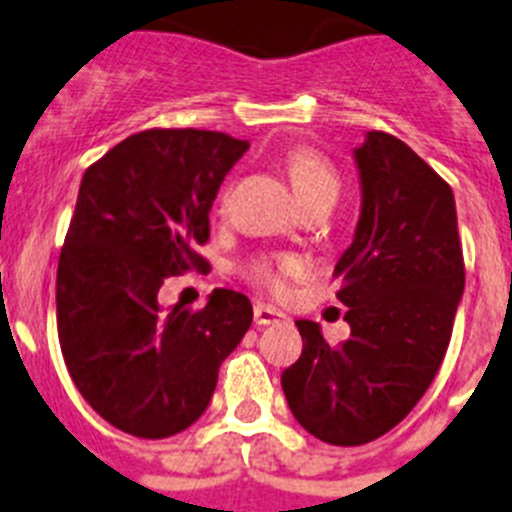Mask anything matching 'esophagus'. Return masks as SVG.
Segmentation results:
<instances>
[{
	"instance_id": "obj_1",
	"label": "esophagus",
	"mask_w": 512,
	"mask_h": 512,
	"mask_svg": "<svg viewBox=\"0 0 512 512\" xmlns=\"http://www.w3.org/2000/svg\"><path fill=\"white\" fill-rule=\"evenodd\" d=\"M287 320V315L269 305H253V323L256 325H279Z\"/></svg>"
}]
</instances>
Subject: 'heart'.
<instances>
[{"mask_svg": "<svg viewBox=\"0 0 512 512\" xmlns=\"http://www.w3.org/2000/svg\"><path fill=\"white\" fill-rule=\"evenodd\" d=\"M284 171L292 184L302 210L310 205H333L341 192V176L328 156L318 148L297 146L284 156ZM300 261L295 256H277V253H259L243 266V277L253 287L264 289L269 295H284L287 282L300 274Z\"/></svg>", "mask_w": 512, "mask_h": 512, "instance_id": "obj_1", "label": "heart"}]
</instances>
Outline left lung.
I'll return each instance as SVG.
<instances>
[{"label":"left lung","instance_id":"obj_1","mask_svg":"<svg viewBox=\"0 0 512 512\" xmlns=\"http://www.w3.org/2000/svg\"><path fill=\"white\" fill-rule=\"evenodd\" d=\"M361 217L336 264L348 341L297 320L302 356L282 390L297 423L333 446L392 431L431 387L464 292L454 192L400 138L372 130L356 148Z\"/></svg>","mask_w":512,"mask_h":512}]
</instances>
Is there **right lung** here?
Returning a JSON list of instances; mask_svg holds the SVG:
<instances>
[{"instance_id":"obj_1","label":"right lung","mask_w":512,"mask_h":512,"mask_svg":"<svg viewBox=\"0 0 512 512\" xmlns=\"http://www.w3.org/2000/svg\"><path fill=\"white\" fill-rule=\"evenodd\" d=\"M246 148L217 130L151 128L81 179L58 259V341L81 397L130 436L189 428L251 328V300L233 289H215L202 310L158 305L169 277L210 271L197 248L210 241V207Z\"/></svg>"}]
</instances>
